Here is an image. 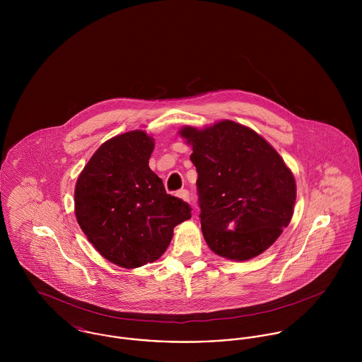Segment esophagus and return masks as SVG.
Segmentation results:
<instances>
[{
    "label": "esophagus",
    "instance_id": "obj_1",
    "mask_svg": "<svg viewBox=\"0 0 362 362\" xmlns=\"http://www.w3.org/2000/svg\"><path fill=\"white\" fill-rule=\"evenodd\" d=\"M177 197H180V198L184 199V201H189V199H191V194H189L188 189H180V191L177 192Z\"/></svg>",
    "mask_w": 362,
    "mask_h": 362
}]
</instances>
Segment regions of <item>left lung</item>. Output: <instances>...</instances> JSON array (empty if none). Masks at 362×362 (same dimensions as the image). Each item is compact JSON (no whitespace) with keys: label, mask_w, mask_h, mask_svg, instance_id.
<instances>
[{"label":"left lung","mask_w":362,"mask_h":362,"mask_svg":"<svg viewBox=\"0 0 362 362\" xmlns=\"http://www.w3.org/2000/svg\"><path fill=\"white\" fill-rule=\"evenodd\" d=\"M180 134L192 145L209 248L234 260L262 254L288 226L296 204V181L283 158L255 131L233 121Z\"/></svg>","instance_id":"left-lung-1"}]
</instances>
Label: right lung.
I'll list each match as a JSON object with an SVG mask.
<instances>
[{"label":"right lung","instance_id":"1","mask_svg":"<svg viewBox=\"0 0 362 362\" xmlns=\"http://www.w3.org/2000/svg\"><path fill=\"white\" fill-rule=\"evenodd\" d=\"M155 144L144 131L118 135L96 151L75 188V214L104 258L132 269L160 258L191 206L165 192L149 167Z\"/></svg>","mask_w":362,"mask_h":362}]
</instances>
